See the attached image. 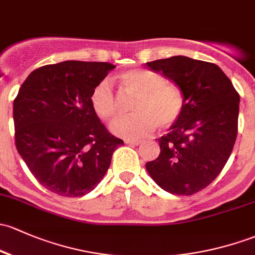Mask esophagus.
I'll use <instances>...</instances> for the list:
<instances>
[{"label": "esophagus", "instance_id": "obj_1", "mask_svg": "<svg viewBox=\"0 0 255 255\" xmlns=\"http://www.w3.org/2000/svg\"><path fill=\"white\" fill-rule=\"evenodd\" d=\"M125 143L130 144V145H138L141 143V140H139V139H125Z\"/></svg>", "mask_w": 255, "mask_h": 255}]
</instances>
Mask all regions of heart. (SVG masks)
<instances>
[{
	"instance_id": "obj_1",
	"label": "heart",
	"mask_w": 255,
	"mask_h": 255,
	"mask_svg": "<svg viewBox=\"0 0 255 255\" xmlns=\"http://www.w3.org/2000/svg\"><path fill=\"white\" fill-rule=\"evenodd\" d=\"M125 94L134 95L133 116L121 117L111 123V130L125 138L143 136L155 128L168 129L183 111V98L176 87L166 84L161 74L148 69H129L119 76ZM90 103L101 120L114 119L119 112V98L109 80H101L93 89Z\"/></svg>"
}]
</instances>
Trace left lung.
I'll return each instance as SVG.
<instances>
[{
  "instance_id": "8db88e82",
  "label": "left lung",
  "mask_w": 255,
  "mask_h": 255,
  "mask_svg": "<svg viewBox=\"0 0 255 255\" xmlns=\"http://www.w3.org/2000/svg\"><path fill=\"white\" fill-rule=\"evenodd\" d=\"M181 90L183 111L159 138L160 155L145 167L163 191L192 195L208 187L226 165L237 136L240 95L216 64L173 56L146 62Z\"/></svg>"
}]
</instances>
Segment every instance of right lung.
<instances>
[{
  "label": "right lung",
  "mask_w": 255,
  "mask_h": 255,
  "mask_svg": "<svg viewBox=\"0 0 255 255\" xmlns=\"http://www.w3.org/2000/svg\"><path fill=\"white\" fill-rule=\"evenodd\" d=\"M114 64L64 61L31 72L13 103L15 146L41 186L62 197L92 192L122 145L94 112L90 95Z\"/></svg>",
  "instance_id": "right-lung-1"
}]
</instances>
